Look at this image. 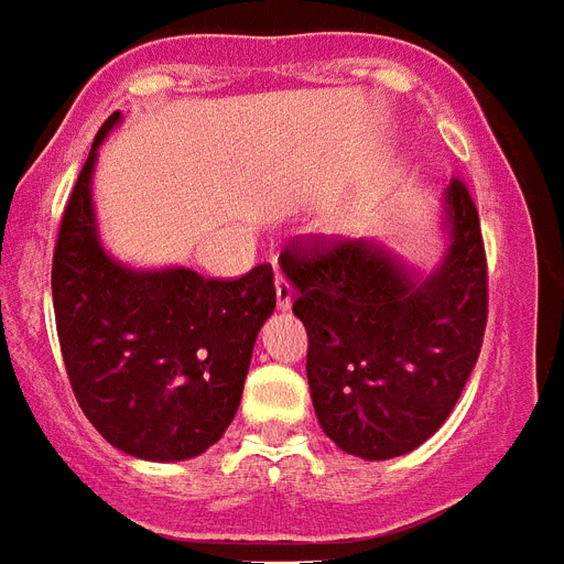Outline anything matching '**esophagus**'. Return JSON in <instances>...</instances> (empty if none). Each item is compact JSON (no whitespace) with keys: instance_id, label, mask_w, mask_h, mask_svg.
<instances>
[{"instance_id":"obj_1","label":"esophagus","mask_w":564,"mask_h":564,"mask_svg":"<svg viewBox=\"0 0 564 564\" xmlns=\"http://www.w3.org/2000/svg\"><path fill=\"white\" fill-rule=\"evenodd\" d=\"M273 285H276V305L282 311H288L293 302V285L282 276V273H276V282H273Z\"/></svg>"}]
</instances>
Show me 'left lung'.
Masks as SVG:
<instances>
[{"mask_svg":"<svg viewBox=\"0 0 564 564\" xmlns=\"http://www.w3.org/2000/svg\"><path fill=\"white\" fill-rule=\"evenodd\" d=\"M449 248L432 273L369 239H302L279 256L308 332L316 421L348 455L386 460L432 438L487 328V256L467 184L444 195Z\"/></svg>","mask_w":564,"mask_h":564,"instance_id":"1","label":"left lung"}]
</instances>
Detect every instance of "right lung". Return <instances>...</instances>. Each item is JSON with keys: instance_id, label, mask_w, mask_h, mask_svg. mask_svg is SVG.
<instances>
[{"instance_id": "right-lung-1", "label": "right lung", "mask_w": 564, "mask_h": 564, "mask_svg": "<svg viewBox=\"0 0 564 564\" xmlns=\"http://www.w3.org/2000/svg\"><path fill=\"white\" fill-rule=\"evenodd\" d=\"M65 204L51 296L63 362L83 415L120 453L184 460L216 444L239 409L259 328L276 308L273 268L204 279L189 268L138 271L97 236V147Z\"/></svg>"}]
</instances>
